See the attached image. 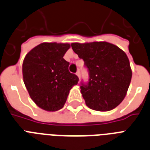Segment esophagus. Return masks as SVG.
<instances>
[{
	"instance_id": "1",
	"label": "esophagus",
	"mask_w": 150,
	"mask_h": 150,
	"mask_svg": "<svg viewBox=\"0 0 150 150\" xmlns=\"http://www.w3.org/2000/svg\"><path fill=\"white\" fill-rule=\"evenodd\" d=\"M76 75H77L78 77H79V79H80V71H78L77 72H76Z\"/></svg>"
}]
</instances>
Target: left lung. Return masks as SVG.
I'll use <instances>...</instances> for the list:
<instances>
[{
	"mask_svg": "<svg viewBox=\"0 0 150 150\" xmlns=\"http://www.w3.org/2000/svg\"><path fill=\"white\" fill-rule=\"evenodd\" d=\"M71 47L89 72L87 82L80 89L86 104L97 111H109L126 96L132 79L130 63L126 54L107 42L71 43Z\"/></svg>",
	"mask_w": 150,
	"mask_h": 150,
	"instance_id": "left-lung-1",
	"label": "left lung"
}]
</instances>
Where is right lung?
I'll return each mask as SVG.
<instances>
[{"mask_svg": "<svg viewBox=\"0 0 150 150\" xmlns=\"http://www.w3.org/2000/svg\"><path fill=\"white\" fill-rule=\"evenodd\" d=\"M68 43H43L28 53L22 64L23 80L29 96L37 106L48 111L64 107L79 78L68 71L63 58Z\"/></svg>", "mask_w": 150, "mask_h": 150, "instance_id": "obj_1", "label": "right lung"}]
</instances>
